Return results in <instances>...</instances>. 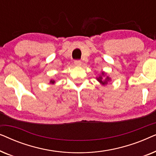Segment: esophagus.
Returning <instances> with one entry per match:
<instances>
[{
    "mask_svg": "<svg viewBox=\"0 0 156 156\" xmlns=\"http://www.w3.org/2000/svg\"><path fill=\"white\" fill-rule=\"evenodd\" d=\"M74 64H75V65L76 66H80L82 65V62L80 60H75L74 61Z\"/></svg>",
    "mask_w": 156,
    "mask_h": 156,
    "instance_id": "1",
    "label": "esophagus"
}]
</instances>
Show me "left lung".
I'll return each instance as SVG.
<instances>
[{"instance_id":"obj_1","label":"left lung","mask_w":156,"mask_h":156,"mask_svg":"<svg viewBox=\"0 0 156 156\" xmlns=\"http://www.w3.org/2000/svg\"><path fill=\"white\" fill-rule=\"evenodd\" d=\"M105 76V73H104V72H101V75H100L99 77L97 78V80H98V82H99L101 84H103V85H105V84H107L108 81L110 80V78L108 77V76H106L105 80H104V77H103V76Z\"/></svg>"}]
</instances>
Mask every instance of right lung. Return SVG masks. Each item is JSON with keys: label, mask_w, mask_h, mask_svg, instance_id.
I'll use <instances>...</instances> for the list:
<instances>
[{"label": "right lung", "mask_w": 156, "mask_h": 156, "mask_svg": "<svg viewBox=\"0 0 156 156\" xmlns=\"http://www.w3.org/2000/svg\"><path fill=\"white\" fill-rule=\"evenodd\" d=\"M55 82L54 80H51V81H50V83H51V84H54Z\"/></svg>", "instance_id": "1"}]
</instances>
